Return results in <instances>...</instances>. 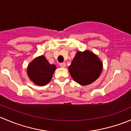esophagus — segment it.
Returning <instances> with one entry per match:
<instances>
[{
	"label": "esophagus",
	"instance_id": "esophagus-1",
	"mask_svg": "<svg viewBox=\"0 0 131 131\" xmlns=\"http://www.w3.org/2000/svg\"><path fill=\"white\" fill-rule=\"evenodd\" d=\"M59 66H60L61 67H62V68H64V67H66V63H64V62H63V63H59Z\"/></svg>",
	"mask_w": 131,
	"mask_h": 131
}]
</instances>
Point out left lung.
Instances as JSON below:
<instances>
[{
    "mask_svg": "<svg viewBox=\"0 0 131 131\" xmlns=\"http://www.w3.org/2000/svg\"><path fill=\"white\" fill-rule=\"evenodd\" d=\"M103 70V63L90 51H78L68 70L74 81L81 85L92 84L97 80Z\"/></svg>",
    "mask_w": 131,
    "mask_h": 131,
    "instance_id": "left-lung-1",
    "label": "left lung"
}]
</instances>
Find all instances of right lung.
I'll return each instance as SVG.
<instances>
[{"label":"right lung","mask_w":131,"mask_h":131,"mask_svg":"<svg viewBox=\"0 0 131 131\" xmlns=\"http://www.w3.org/2000/svg\"><path fill=\"white\" fill-rule=\"evenodd\" d=\"M56 67L49 63L44 56H38L31 61L27 67V75L31 81L40 86L48 84Z\"/></svg>","instance_id":"add662e5"}]
</instances>
